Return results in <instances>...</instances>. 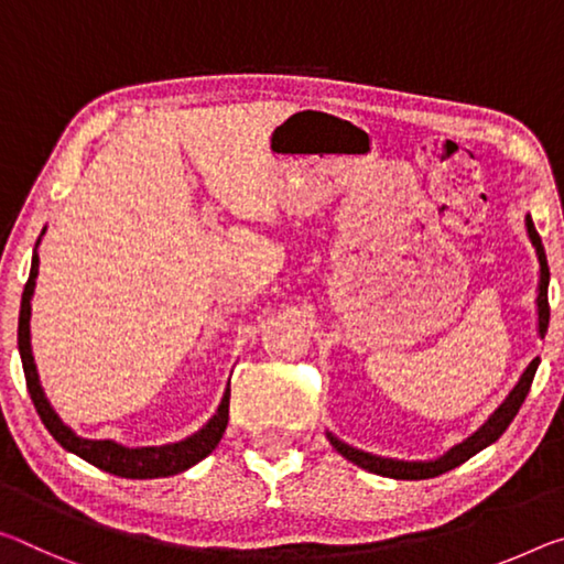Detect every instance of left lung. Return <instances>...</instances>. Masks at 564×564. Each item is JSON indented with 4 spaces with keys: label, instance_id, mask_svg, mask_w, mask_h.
Instances as JSON below:
<instances>
[{
    "label": "left lung",
    "instance_id": "8db88e82",
    "mask_svg": "<svg viewBox=\"0 0 564 564\" xmlns=\"http://www.w3.org/2000/svg\"><path fill=\"white\" fill-rule=\"evenodd\" d=\"M524 226H527V236H530L532 246H534V253H538V261H540V285H538V334L540 338H544L547 334V326H550V303H547V285H550V265H547V256H544V246H542V238L538 230H534V223L532 218L527 216L524 218ZM540 359H532V364L527 366L524 373L517 381V387L509 391V397L502 401V406H499L495 414H491L485 424H481L475 434L469 436V440H464L462 444L452 446L449 452L444 454L440 459H432V462H404V459H389V457H377V454H369V452H361V449H354V446H348L346 442L338 440L330 432H326L328 442L334 444V449L346 457L348 462L359 464L361 469L366 471H373V475H381V477H391V479H432V477H440L444 471H449L454 467H459V464L467 462L469 457H475L477 452L487 449L489 444H495L499 436L507 432V426L512 424V419L517 416V411L524 404L527 394H530V387H532V379H534V371H538Z\"/></svg>",
    "mask_w": 564,
    "mask_h": 564
}]
</instances>
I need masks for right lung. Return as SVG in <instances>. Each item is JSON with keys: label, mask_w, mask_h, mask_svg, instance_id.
<instances>
[{"label": "right lung", "mask_w": 564, "mask_h": 564, "mask_svg": "<svg viewBox=\"0 0 564 564\" xmlns=\"http://www.w3.org/2000/svg\"><path fill=\"white\" fill-rule=\"evenodd\" d=\"M44 236V230H42ZM40 246V240H37ZM40 273V256L34 250L32 256V268L30 279H26L24 293H22V306H20V328H17V344H20V356H22V369L26 379V389H30V397L34 401V409L42 419V424L47 426V432L55 436V440L65 446L67 452L77 454L85 462L95 464L97 469L110 471V475H118L124 479H158V477H170L177 475V471L191 469L193 464L208 457V454L216 449L218 442L223 440V432L228 426V404H230V387L223 394V401L216 414L208 424H205L200 432L187 436L183 442L175 444H163V446H122L112 440H85V436H77L73 429H69L57 411L44 397L37 364H34L32 356V344H30V316H32V293H34V281H37Z\"/></svg>", "instance_id": "obj_1"}]
</instances>
